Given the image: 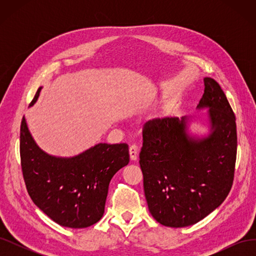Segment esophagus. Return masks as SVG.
I'll return each mask as SVG.
<instances>
[{"label": "esophagus", "instance_id": "34e87169", "mask_svg": "<svg viewBox=\"0 0 256 256\" xmlns=\"http://www.w3.org/2000/svg\"><path fill=\"white\" fill-rule=\"evenodd\" d=\"M129 154H130V159L132 161H136L138 159V148L136 145H131L129 147Z\"/></svg>", "mask_w": 256, "mask_h": 256}]
</instances>
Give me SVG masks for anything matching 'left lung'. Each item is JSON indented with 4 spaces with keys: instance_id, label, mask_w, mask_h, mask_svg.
I'll use <instances>...</instances> for the list:
<instances>
[{
    "instance_id": "left-lung-1",
    "label": "left lung",
    "mask_w": 256,
    "mask_h": 256,
    "mask_svg": "<svg viewBox=\"0 0 256 256\" xmlns=\"http://www.w3.org/2000/svg\"><path fill=\"white\" fill-rule=\"evenodd\" d=\"M196 106L207 110L200 125L184 116L154 120L143 130L140 166L150 212L164 226L186 228L218 208L234 180L236 118L220 85L204 78Z\"/></svg>"
}]
</instances>
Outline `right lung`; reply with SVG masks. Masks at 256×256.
I'll return each instance as SVG.
<instances>
[{"label": "right lung", "instance_id": "add662e5", "mask_svg": "<svg viewBox=\"0 0 256 256\" xmlns=\"http://www.w3.org/2000/svg\"><path fill=\"white\" fill-rule=\"evenodd\" d=\"M42 88L30 106L35 104ZM20 156L34 204L54 222L70 228H88L102 218L112 177L129 164L125 143H98L72 157L46 152L30 134L26 116L21 122Z\"/></svg>", "mask_w": 256, "mask_h": 256}]
</instances>
